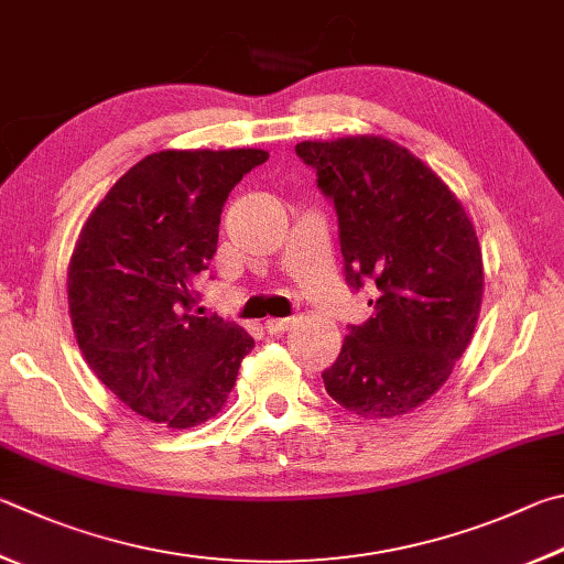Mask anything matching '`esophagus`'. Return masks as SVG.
I'll list each match as a JSON object with an SVG mask.
<instances>
[{
	"mask_svg": "<svg viewBox=\"0 0 564 564\" xmlns=\"http://www.w3.org/2000/svg\"><path fill=\"white\" fill-rule=\"evenodd\" d=\"M293 323L295 321H291V317H269V321L263 323V327L269 335H281L289 330V327H293Z\"/></svg>",
	"mask_w": 564,
	"mask_h": 564,
	"instance_id": "1",
	"label": "esophagus"
}]
</instances>
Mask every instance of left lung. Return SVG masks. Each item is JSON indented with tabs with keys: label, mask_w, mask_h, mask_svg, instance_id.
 <instances>
[{
	"label": "left lung",
	"mask_w": 564,
	"mask_h": 564,
	"mask_svg": "<svg viewBox=\"0 0 564 564\" xmlns=\"http://www.w3.org/2000/svg\"><path fill=\"white\" fill-rule=\"evenodd\" d=\"M335 204L345 281L370 283L372 315L350 325L323 372L327 394L365 419H394L442 387L474 337L484 259L456 194L380 135L295 145Z\"/></svg>",
	"instance_id": "1"
}]
</instances>
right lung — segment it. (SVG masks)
I'll return each mask as SVG.
<instances>
[{"instance_id":"add662e5","label":"right lung","mask_w":564,"mask_h":564,"mask_svg":"<svg viewBox=\"0 0 564 564\" xmlns=\"http://www.w3.org/2000/svg\"><path fill=\"white\" fill-rule=\"evenodd\" d=\"M265 150H162L132 165L90 212L68 263L80 352L132 412L167 429L217 416L253 337L194 315V283L217 253L229 192Z\"/></svg>"}]
</instances>
